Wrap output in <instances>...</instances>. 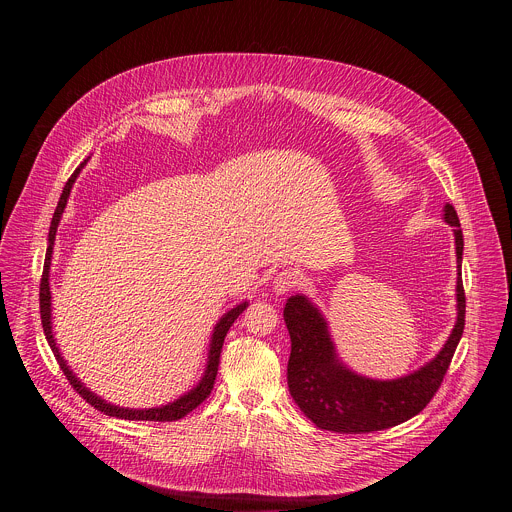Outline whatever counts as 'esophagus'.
<instances>
[{
	"label": "esophagus",
	"mask_w": 512,
	"mask_h": 512,
	"mask_svg": "<svg viewBox=\"0 0 512 512\" xmlns=\"http://www.w3.org/2000/svg\"><path fill=\"white\" fill-rule=\"evenodd\" d=\"M300 283V273L294 269H281L273 277V291L275 294H287V291L294 289Z\"/></svg>",
	"instance_id": "obj_1"
}]
</instances>
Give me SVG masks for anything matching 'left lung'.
<instances>
[{
	"instance_id": "8db88e82",
	"label": "left lung",
	"mask_w": 512,
	"mask_h": 512,
	"mask_svg": "<svg viewBox=\"0 0 512 512\" xmlns=\"http://www.w3.org/2000/svg\"><path fill=\"white\" fill-rule=\"evenodd\" d=\"M444 221L454 227L456 237L458 318L444 348L419 371L393 381L356 375L340 362L320 310L306 296H291L287 300L283 308V320L291 338L287 387L304 415L320 429L336 433L389 429L423 411L440 389L466 322V296L462 285L464 237L452 204L444 206Z\"/></svg>"
}]
</instances>
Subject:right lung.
I'll list each match as a JSON object with an SVG mask.
<instances>
[{"mask_svg":"<svg viewBox=\"0 0 512 512\" xmlns=\"http://www.w3.org/2000/svg\"><path fill=\"white\" fill-rule=\"evenodd\" d=\"M89 160H85L75 172H72V176L68 178L62 194H60V200H58V206L54 210V216H52V223H50V233H48V249H46V261H44V271H42V281H40V318H42V328H44V336L56 356V362L60 364V369L64 373V377L68 379V383L72 385V389H75L83 399H87V403H91L95 409H99L101 413L105 415H111V417H119V419H129V421H176V419H182L184 415H188L192 409H196L212 391L214 387V379H216V371H218V362H221V350H223V342H225V336L229 332V328L233 326V322L239 318V314H243V310L249 306L247 302L239 304L237 308L229 310L221 320H218V324L214 326V332H212V338H210V350H208V360H206V371L202 375V379L198 381V385L188 391L186 395H182L180 399L168 403V405H162V407H152V409H129V407H117V405H111L107 403L105 399L97 397L91 389H87L79 379L77 375L72 373L68 369L66 360L62 358L58 346H56V340H54V334H52V298H50V261H52V249H54V239H56V229H58V223L62 218V212L66 208V200H68V194H70V188L72 184H75L77 176L81 174V170L85 168Z\"/></svg>","mask_w":512,"mask_h":512,"instance_id":"right-lung-1","label":"right lung"}]
</instances>
